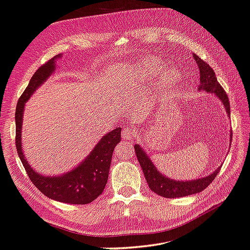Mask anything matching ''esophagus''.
I'll return each mask as SVG.
<instances>
[{
    "mask_svg": "<svg viewBox=\"0 0 250 250\" xmlns=\"http://www.w3.org/2000/svg\"><path fill=\"white\" fill-rule=\"evenodd\" d=\"M134 130L130 126H125L124 131H122V139L124 140H132L134 138Z\"/></svg>",
    "mask_w": 250,
    "mask_h": 250,
    "instance_id": "1",
    "label": "esophagus"
}]
</instances>
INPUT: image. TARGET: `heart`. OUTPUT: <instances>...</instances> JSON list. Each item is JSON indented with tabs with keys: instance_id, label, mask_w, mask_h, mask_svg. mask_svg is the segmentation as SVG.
Masks as SVG:
<instances>
[{
	"instance_id": "b5f03b06",
	"label": "heart",
	"mask_w": 250,
	"mask_h": 250,
	"mask_svg": "<svg viewBox=\"0 0 250 250\" xmlns=\"http://www.w3.org/2000/svg\"><path fill=\"white\" fill-rule=\"evenodd\" d=\"M162 70L161 63L158 62L155 59H146L142 62V64L139 65L138 67V74H140L144 80H152L153 78L160 73ZM174 79V72H168L164 78V82L166 83H169L171 80Z\"/></svg>"
}]
</instances>
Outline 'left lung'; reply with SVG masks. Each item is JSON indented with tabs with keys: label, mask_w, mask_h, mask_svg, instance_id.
<instances>
[{
	"label": "left lung",
	"mask_w": 250,
	"mask_h": 250,
	"mask_svg": "<svg viewBox=\"0 0 250 250\" xmlns=\"http://www.w3.org/2000/svg\"><path fill=\"white\" fill-rule=\"evenodd\" d=\"M194 60L200 70V85L199 89H204L207 92L214 94L215 96L223 103V105L226 109L228 115L230 116V107L228 94L225 93L224 88L220 85L216 80V76L212 67L203 61L200 57L197 54H193ZM232 132H230V139H232ZM134 151L137 154V158L140 163L141 168H142L145 179L147 181L149 189L156 194L164 198H179L190 196V194L199 193L202 190L206 189L210 185L220 171V168H217L213 174L207 177H203L200 179L190 180V181H178L170 178H167L164 175H162L157 170L153 162L149 160L147 154L144 152V149L140 145H134Z\"/></svg>",
	"instance_id": "8db88e82"
}]
</instances>
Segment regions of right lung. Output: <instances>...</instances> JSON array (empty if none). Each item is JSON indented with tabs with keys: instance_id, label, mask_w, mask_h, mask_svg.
Instances as JSON below:
<instances>
[{
	"instance_id": "1",
	"label": "right lung",
	"mask_w": 250,
	"mask_h": 250,
	"mask_svg": "<svg viewBox=\"0 0 250 250\" xmlns=\"http://www.w3.org/2000/svg\"><path fill=\"white\" fill-rule=\"evenodd\" d=\"M60 57V54H58L57 57L50 59L35 72L28 86L18 99L15 112L16 148L29 179L44 196L59 202L87 204L101 196L106 187L113 149L121 140L120 126L104 135L84 162L62 176L48 177L38 174L29 166L21 149V135L25 104L38 86L42 85L56 70V58Z\"/></svg>"
}]
</instances>
